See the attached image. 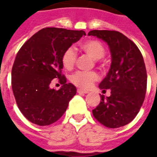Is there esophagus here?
I'll return each mask as SVG.
<instances>
[{
	"label": "esophagus",
	"mask_w": 157,
	"mask_h": 157,
	"mask_svg": "<svg viewBox=\"0 0 157 157\" xmlns=\"http://www.w3.org/2000/svg\"><path fill=\"white\" fill-rule=\"evenodd\" d=\"M77 93L78 94H88L89 91L84 90H82V89H78V90H77Z\"/></svg>",
	"instance_id": "obj_1"
}]
</instances>
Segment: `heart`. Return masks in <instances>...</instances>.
Segmentation results:
<instances>
[{
	"label": "heart",
	"mask_w": 157,
	"mask_h": 157,
	"mask_svg": "<svg viewBox=\"0 0 157 157\" xmlns=\"http://www.w3.org/2000/svg\"><path fill=\"white\" fill-rule=\"evenodd\" d=\"M80 47L84 52L92 57L94 59H99L105 54L103 44L96 40H87L81 43ZM77 55L73 48L67 49L62 55V64L67 70H71L76 63ZM98 79V74L94 71H76L71 76V81L81 89L90 88L92 84Z\"/></svg>",
	"instance_id": "1"
}]
</instances>
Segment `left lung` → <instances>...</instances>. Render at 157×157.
<instances>
[{
    "instance_id": "1",
    "label": "left lung",
    "mask_w": 157,
    "mask_h": 157,
    "mask_svg": "<svg viewBox=\"0 0 157 157\" xmlns=\"http://www.w3.org/2000/svg\"><path fill=\"white\" fill-rule=\"evenodd\" d=\"M102 39L109 47L112 63L101 81V90H111V95H101L100 103L92 111L98 122L108 128L129 124L141 108L147 90V71L144 58L131 40L117 31L93 30L88 33Z\"/></svg>"
}]
</instances>
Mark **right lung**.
<instances>
[{
    "instance_id": "1",
    "label": "right lung",
    "mask_w": 157,
    "mask_h": 157,
    "mask_svg": "<svg viewBox=\"0 0 157 157\" xmlns=\"http://www.w3.org/2000/svg\"><path fill=\"white\" fill-rule=\"evenodd\" d=\"M82 36V30L45 28L18 50L11 71L12 90L20 112L33 124L44 126L57 121L76 94V86L66 83L62 75L61 59ZM53 78L63 85L58 91L50 88Z\"/></svg>"
}]
</instances>
